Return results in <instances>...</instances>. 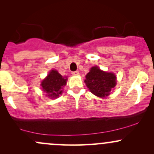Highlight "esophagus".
Listing matches in <instances>:
<instances>
[{"label":"esophagus","mask_w":154,"mask_h":154,"mask_svg":"<svg viewBox=\"0 0 154 154\" xmlns=\"http://www.w3.org/2000/svg\"><path fill=\"white\" fill-rule=\"evenodd\" d=\"M72 75H74V76H78V75H79V72H78V71L72 72Z\"/></svg>","instance_id":"1"}]
</instances>
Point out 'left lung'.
<instances>
[{"label": "left lung", "instance_id": "obj_1", "mask_svg": "<svg viewBox=\"0 0 154 154\" xmlns=\"http://www.w3.org/2000/svg\"><path fill=\"white\" fill-rule=\"evenodd\" d=\"M85 77L84 82L90 91L100 98L110 95L116 84V77L114 73L102 71L96 66L92 67Z\"/></svg>", "mask_w": 154, "mask_h": 154}]
</instances>
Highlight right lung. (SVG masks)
Masks as SVG:
<instances>
[{
  "instance_id": "right-lung-1",
  "label": "right lung",
  "mask_w": 154,
  "mask_h": 154,
  "mask_svg": "<svg viewBox=\"0 0 154 154\" xmlns=\"http://www.w3.org/2000/svg\"><path fill=\"white\" fill-rule=\"evenodd\" d=\"M66 77H62L56 70L53 69L42 81L40 85L48 98H56L62 94L63 87L66 85Z\"/></svg>"
}]
</instances>
